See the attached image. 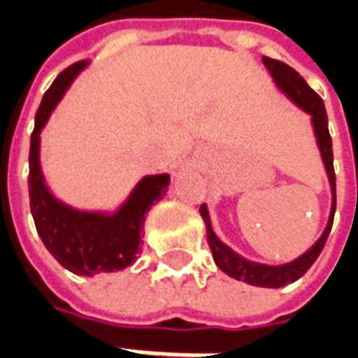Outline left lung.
<instances>
[{"label": "left lung", "mask_w": 358, "mask_h": 358, "mask_svg": "<svg viewBox=\"0 0 358 358\" xmlns=\"http://www.w3.org/2000/svg\"><path fill=\"white\" fill-rule=\"evenodd\" d=\"M263 63L272 82L276 84V88L289 101L295 103L301 110L310 115V124H313V132H315L316 145L320 151V159H322L324 171L328 176L331 192L330 217H328L326 228H324L322 236L297 259H293L285 264H263L241 257L240 253H236L232 248H228L224 241L218 238L213 230L209 209L205 203L199 207V213H201L203 222L207 228V241H209L213 259L224 274L236 278V280H241L249 285H257V287H284V285L293 284L295 280H299L313 266V263L324 249L328 236H330L334 213H336V174H334V153H331V138L330 132H328V117H326V109H324V101L320 99V95L316 94L315 90L308 88V84L303 80V76H299V73L293 71L289 65L270 57H263Z\"/></svg>", "instance_id": "8db88e82"}]
</instances>
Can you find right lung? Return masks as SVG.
<instances>
[{
  "instance_id": "obj_1",
  "label": "right lung",
  "mask_w": 358,
  "mask_h": 358,
  "mask_svg": "<svg viewBox=\"0 0 358 358\" xmlns=\"http://www.w3.org/2000/svg\"><path fill=\"white\" fill-rule=\"evenodd\" d=\"M88 65L90 61L71 65L45 92L36 113L28 157V194L36 230L57 263L78 276H94L97 272H115L130 266L143 243L141 230L149 209L163 199L171 184V174L166 172L148 174L113 210L76 209L51 192L40 163V136L66 90Z\"/></svg>"
}]
</instances>
